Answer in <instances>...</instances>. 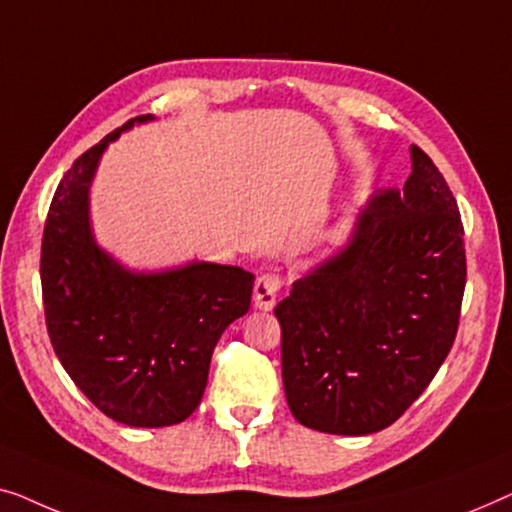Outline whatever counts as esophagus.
Returning a JSON list of instances; mask_svg holds the SVG:
<instances>
[{
    "label": "esophagus",
    "mask_w": 512,
    "mask_h": 512,
    "mask_svg": "<svg viewBox=\"0 0 512 512\" xmlns=\"http://www.w3.org/2000/svg\"><path fill=\"white\" fill-rule=\"evenodd\" d=\"M280 283H283V280H280L278 273H264V276H259L253 290L255 308H259V311H271V308L276 306Z\"/></svg>",
    "instance_id": "34e87169"
}]
</instances>
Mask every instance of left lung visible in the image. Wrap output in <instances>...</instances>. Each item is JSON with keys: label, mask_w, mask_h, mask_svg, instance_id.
I'll list each match as a JSON object with an SVG mask.
<instances>
[{"label": "left lung", "mask_w": 512, "mask_h": 512, "mask_svg": "<svg viewBox=\"0 0 512 512\" xmlns=\"http://www.w3.org/2000/svg\"><path fill=\"white\" fill-rule=\"evenodd\" d=\"M406 185L378 190L350 241L273 308L287 406L325 434L390 427L448 357L466 285L457 201L410 148Z\"/></svg>", "instance_id": "1"}]
</instances>
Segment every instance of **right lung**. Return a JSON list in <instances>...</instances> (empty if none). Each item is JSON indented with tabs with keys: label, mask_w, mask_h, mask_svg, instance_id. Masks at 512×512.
I'll list each match as a JSON object with an SVG mask.
<instances>
[{
	"label": "right lung",
	"mask_w": 512,
	"mask_h": 512,
	"mask_svg": "<svg viewBox=\"0 0 512 512\" xmlns=\"http://www.w3.org/2000/svg\"><path fill=\"white\" fill-rule=\"evenodd\" d=\"M148 120L104 136L57 185L43 227L41 290L50 343L78 390L115 422L169 427L197 410L215 343L248 313L255 276L213 262L129 271L97 246V164L120 132Z\"/></svg>",
	"instance_id": "obj_1"
}]
</instances>
